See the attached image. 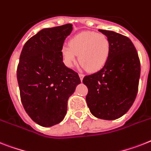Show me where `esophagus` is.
Here are the masks:
<instances>
[{
  "label": "esophagus",
  "instance_id": "1",
  "mask_svg": "<svg viewBox=\"0 0 151 151\" xmlns=\"http://www.w3.org/2000/svg\"><path fill=\"white\" fill-rule=\"evenodd\" d=\"M84 74H82V73H79V78H80V79H81V81H83V78H84Z\"/></svg>",
  "mask_w": 151,
  "mask_h": 151
}]
</instances>
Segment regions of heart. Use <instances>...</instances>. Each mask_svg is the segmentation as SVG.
Returning a JSON list of instances; mask_svg holds the SVG:
<instances>
[{
  "instance_id": "b5f03b06",
  "label": "heart",
  "mask_w": 151,
  "mask_h": 151,
  "mask_svg": "<svg viewBox=\"0 0 151 151\" xmlns=\"http://www.w3.org/2000/svg\"><path fill=\"white\" fill-rule=\"evenodd\" d=\"M110 52L109 40L105 35L95 32H81L72 38L70 44L61 48L63 62L68 67L78 60L91 72L99 71L105 65Z\"/></svg>"
}]
</instances>
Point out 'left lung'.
I'll return each mask as SVG.
<instances>
[{
	"mask_svg": "<svg viewBox=\"0 0 151 151\" xmlns=\"http://www.w3.org/2000/svg\"><path fill=\"white\" fill-rule=\"evenodd\" d=\"M109 39L110 52L105 65L85 76L88 106L93 116L105 120L120 118L128 111L137 97L140 63L135 46L128 37L113 31L99 29Z\"/></svg>",
	"mask_w": 151,
	"mask_h": 151,
	"instance_id": "left-lung-1",
	"label": "left lung"
}]
</instances>
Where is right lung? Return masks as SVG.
Here are the masks:
<instances>
[{"mask_svg": "<svg viewBox=\"0 0 151 151\" xmlns=\"http://www.w3.org/2000/svg\"><path fill=\"white\" fill-rule=\"evenodd\" d=\"M71 24L40 30L25 42L17 79L23 107L40 126L50 127L64 119L67 101L81 84L78 73L65 66L61 48Z\"/></svg>", "mask_w": 151, "mask_h": 151, "instance_id": "add662e5", "label": "right lung"}]
</instances>
